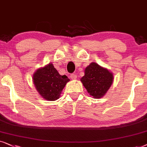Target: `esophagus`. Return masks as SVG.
Returning <instances> with one entry per match:
<instances>
[{"label": "esophagus", "mask_w": 147, "mask_h": 147, "mask_svg": "<svg viewBox=\"0 0 147 147\" xmlns=\"http://www.w3.org/2000/svg\"><path fill=\"white\" fill-rule=\"evenodd\" d=\"M70 78H71L72 80H75V79H77V76L76 74H72V75H70Z\"/></svg>", "instance_id": "obj_1"}]
</instances>
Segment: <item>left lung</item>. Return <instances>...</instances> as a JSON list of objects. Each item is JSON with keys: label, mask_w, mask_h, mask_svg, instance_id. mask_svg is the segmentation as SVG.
I'll return each mask as SVG.
<instances>
[{"label": "left lung", "mask_w": 147, "mask_h": 147, "mask_svg": "<svg viewBox=\"0 0 147 147\" xmlns=\"http://www.w3.org/2000/svg\"><path fill=\"white\" fill-rule=\"evenodd\" d=\"M113 81V74L95 62L86 67L85 75L81 79L89 95L95 99L101 98L107 93Z\"/></svg>", "instance_id": "1"}]
</instances>
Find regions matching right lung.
Returning <instances> with one entry per match:
<instances>
[{"instance_id": "1", "label": "right lung", "mask_w": 147, "mask_h": 147, "mask_svg": "<svg viewBox=\"0 0 147 147\" xmlns=\"http://www.w3.org/2000/svg\"><path fill=\"white\" fill-rule=\"evenodd\" d=\"M69 81L66 75H60L52 63L39 68L33 75L37 91L43 98L48 101L59 98L62 89Z\"/></svg>"}]
</instances>
